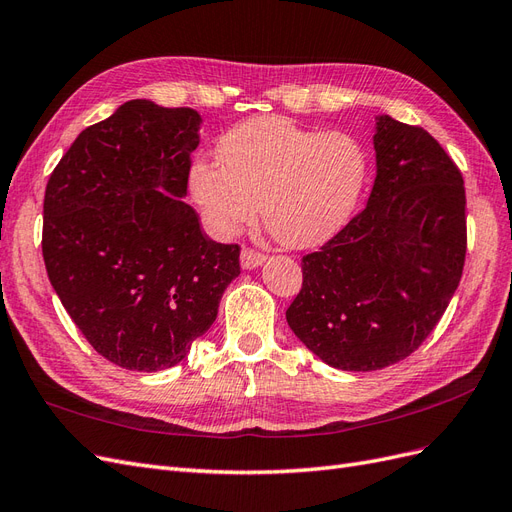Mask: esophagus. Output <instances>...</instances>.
I'll return each instance as SVG.
<instances>
[{
	"instance_id": "34e87169",
	"label": "esophagus",
	"mask_w": 512,
	"mask_h": 512,
	"mask_svg": "<svg viewBox=\"0 0 512 512\" xmlns=\"http://www.w3.org/2000/svg\"><path fill=\"white\" fill-rule=\"evenodd\" d=\"M262 262H265V256H262L260 252H256V250H252V247H243L241 250V267L243 269H256V267H260Z\"/></svg>"
}]
</instances>
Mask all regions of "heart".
<instances>
[{"instance_id":"heart-1","label":"heart","mask_w":512,"mask_h":512,"mask_svg":"<svg viewBox=\"0 0 512 512\" xmlns=\"http://www.w3.org/2000/svg\"><path fill=\"white\" fill-rule=\"evenodd\" d=\"M222 166L196 160L190 194L215 235L232 237L260 215L290 250L335 237L359 203L367 156L346 132L301 128L280 117L243 121L224 134Z\"/></svg>"}]
</instances>
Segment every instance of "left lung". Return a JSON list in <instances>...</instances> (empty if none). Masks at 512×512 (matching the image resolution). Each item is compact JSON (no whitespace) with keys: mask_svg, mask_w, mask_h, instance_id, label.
Wrapping results in <instances>:
<instances>
[{"mask_svg":"<svg viewBox=\"0 0 512 512\" xmlns=\"http://www.w3.org/2000/svg\"><path fill=\"white\" fill-rule=\"evenodd\" d=\"M367 207L301 260L288 327L320 361L376 371L436 329L466 260V188L429 132L376 115Z\"/></svg>","mask_w":512,"mask_h":512,"instance_id":"obj_1","label":"left lung"}]
</instances>
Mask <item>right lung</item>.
Segmentation results:
<instances>
[{"mask_svg": "<svg viewBox=\"0 0 512 512\" xmlns=\"http://www.w3.org/2000/svg\"><path fill=\"white\" fill-rule=\"evenodd\" d=\"M194 108L130 100L85 128L44 192L42 256L61 305L123 369L181 363L239 275V245L207 239L188 196Z\"/></svg>", "mask_w": 512, "mask_h": 512, "instance_id": "obj_1", "label": "right lung"}]
</instances>
